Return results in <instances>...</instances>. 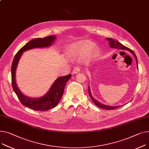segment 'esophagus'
<instances>
[{
    "label": "esophagus",
    "mask_w": 149,
    "mask_h": 149,
    "mask_svg": "<svg viewBox=\"0 0 149 149\" xmlns=\"http://www.w3.org/2000/svg\"><path fill=\"white\" fill-rule=\"evenodd\" d=\"M80 68H79L78 66H75L73 69L72 72L73 74H78L79 72H80Z\"/></svg>",
    "instance_id": "esophagus-1"
}]
</instances>
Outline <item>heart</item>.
Instances as JSON below:
<instances>
[{"label":"heart","mask_w":149,"mask_h":149,"mask_svg":"<svg viewBox=\"0 0 149 149\" xmlns=\"http://www.w3.org/2000/svg\"><path fill=\"white\" fill-rule=\"evenodd\" d=\"M95 44L89 41H84L77 43L69 47L68 54L72 57H84L91 52L92 56H96L98 53V49L94 48Z\"/></svg>","instance_id":"1"}]
</instances>
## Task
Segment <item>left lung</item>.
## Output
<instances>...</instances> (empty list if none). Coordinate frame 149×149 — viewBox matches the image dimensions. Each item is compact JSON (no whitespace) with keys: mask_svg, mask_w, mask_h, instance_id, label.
<instances>
[{"mask_svg":"<svg viewBox=\"0 0 149 149\" xmlns=\"http://www.w3.org/2000/svg\"><path fill=\"white\" fill-rule=\"evenodd\" d=\"M107 39L108 41L109 45H110V47L111 48H115L116 49H125V50H128L129 52H130L132 53V54H133V56L135 57V58L136 59V64H137V68H138V60H137V58H136V56L135 54L134 53V52L132 50H131V49H130L129 48L124 46L123 45L120 44L119 42H118V41L114 40V39H112V38H107ZM88 90L89 95H90L92 101L93 102V103L96 106L100 107L101 108H103V109H105V110H114V109H116V108H118L119 107H120V106H110V105H105V104H103L100 102L99 101H97L96 100H95V99L92 96V93H91V88H90V87H89V86H88Z\"/></svg>","mask_w":149,"mask_h":149,"instance_id":"8db88e82","label":"left lung"}]
</instances>
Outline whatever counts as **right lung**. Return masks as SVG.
<instances>
[{"instance_id": "right-lung-1", "label": "right lung", "mask_w": 149, "mask_h": 149, "mask_svg": "<svg viewBox=\"0 0 149 149\" xmlns=\"http://www.w3.org/2000/svg\"><path fill=\"white\" fill-rule=\"evenodd\" d=\"M56 38V36L52 35L44 38H36L30 41L17 52L12 63L11 78L13 90L23 105L34 110L46 111L55 107L63 96L65 85L71 78V74L57 78L45 95L40 97L32 98L23 95L17 85L15 72L17 65L24 52L36 48L50 47L54 43Z\"/></svg>"}]
</instances>
